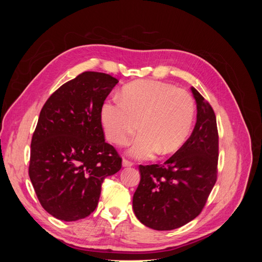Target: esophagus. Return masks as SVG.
Wrapping results in <instances>:
<instances>
[{"instance_id": "34e87169", "label": "esophagus", "mask_w": 262, "mask_h": 262, "mask_svg": "<svg viewBox=\"0 0 262 262\" xmlns=\"http://www.w3.org/2000/svg\"><path fill=\"white\" fill-rule=\"evenodd\" d=\"M122 166H123V167H131V166H133V163L128 161V160H123L122 161Z\"/></svg>"}]
</instances>
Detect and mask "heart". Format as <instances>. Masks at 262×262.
<instances>
[{"instance_id":"1","label":"heart","mask_w":262,"mask_h":262,"mask_svg":"<svg viewBox=\"0 0 262 262\" xmlns=\"http://www.w3.org/2000/svg\"><path fill=\"white\" fill-rule=\"evenodd\" d=\"M195 105L184 90L158 81H137L123 87L120 99L101 107V123L107 138L125 145L139 129L129 154L146 160L157 152L168 155L184 145L194 121Z\"/></svg>"}]
</instances>
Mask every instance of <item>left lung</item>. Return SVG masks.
Wrapping results in <instances>:
<instances>
[{
  "label": "left lung",
  "instance_id": "left-lung-1",
  "mask_svg": "<svg viewBox=\"0 0 262 262\" xmlns=\"http://www.w3.org/2000/svg\"><path fill=\"white\" fill-rule=\"evenodd\" d=\"M196 122L190 138L163 165H140V184L133 194V211L145 226L170 231L201 213L217 178L219 133L216 117L194 87Z\"/></svg>",
  "mask_w": 262,
  "mask_h": 262
}]
</instances>
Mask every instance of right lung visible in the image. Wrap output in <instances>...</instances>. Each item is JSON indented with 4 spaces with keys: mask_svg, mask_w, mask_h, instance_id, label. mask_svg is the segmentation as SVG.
Masks as SVG:
<instances>
[{
    "mask_svg": "<svg viewBox=\"0 0 262 262\" xmlns=\"http://www.w3.org/2000/svg\"><path fill=\"white\" fill-rule=\"evenodd\" d=\"M119 81L83 72L46 101L30 144L29 178L42 208L72 222L96 209L105 178L121 169L122 158L105 141L101 107Z\"/></svg>",
    "mask_w": 262,
    "mask_h": 262,
    "instance_id": "right-lung-1",
    "label": "right lung"
}]
</instances>
